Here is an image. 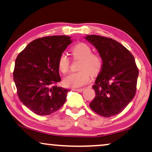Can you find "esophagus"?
<instances>
[{"instance_id": "1", "label": "esophagus", "mask_w": 152, "mask_h": 152, "mask_svg": "<svg viewBox=\"0 0 152 152\" xmlns=\"http://www.w3.org/2000/svg\"><path fill=\"white\" fill-rule=\"evenodd\" d=\"M84 90V88H74L73 91H75L78 92H82Z\"/></svg>"}]
</instances>
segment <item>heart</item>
<instances>
[{"instance_id":"obj_1","label":"heart","mask_w":152,"mask_h":152,"mask_svg":"<svg viewBox=\"0 0 152 152\" xmlns=\"http://www.w3.org/2000/svg\"><path fill=\"white\" fill-rule=\"evenodd\" d=\"M75 59H80L79 64L80 71L72 72L64 80V85L67 87L76 88L85 85L90 81V74L96 76L99 74L102 68V57L93 53L92 48L84 42L78 43L71 50ZM70 58L65 54H61L58 59V68L63 74H66L70 69Z\"/></svg>"}]
</instances>
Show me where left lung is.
Masks as SVG:
<instances>
[{
    "label": "left lung",
    "instance_id": "8db88e82",
    "mask_svg": "<svg viewBox=\"0 0 152 152\" xmlns=\"http://www.w3.org/2000/svg\"><path fill=\"white\" fill-rule=\"evenodd\" d=\"M102 57V68L93 88L96 96L91 109L110 117L121 113L136 93L138 68L133 54L117 41L96 35H86Z\"/></svg>",
    "mask_w": 152,
    "mask_h": 152
}]
</instances>
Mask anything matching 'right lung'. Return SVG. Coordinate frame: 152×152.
<instances>
[{
  "label": "right lung",
  "mask_w": 152,
  "mask_h": 152,
  "mask_svg": "<svg viewBox=\"0 0 152 152\" xmlns=\"http://www.w3.org/2000/svg\"><path fill=\"white\" fill-rule=\"evenodd\" d=\"M72 42L70 37L53 35L32 41L15 61L14 81L19 100L35 114L49 115L66 102L68 89L60 82L58 59Z\"/></svg>",
  "instance_id": "1"
}]
</instances>
